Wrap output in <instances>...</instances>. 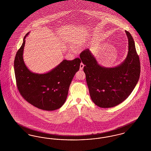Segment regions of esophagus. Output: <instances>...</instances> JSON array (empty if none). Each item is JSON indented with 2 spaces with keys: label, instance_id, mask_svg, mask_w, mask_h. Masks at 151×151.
I'll list each match as a JSON object with an SVG mask.
<instances>
[{
  "label": "esophagus",
  "instance_id": "1",
  "mask_svg": "<svg viewBox=\"0 0 151 151\" xmlns=\"http://www.w3.org/2000/svg\"><path fill=\"white\" fill-rule=\"evenodd\" d=\"M84 67V65L83 63H81L80 65V70H83V68Z\"/></svg>",
  "mask_w": 151,
  "mask_h": 151
}]
</instances>
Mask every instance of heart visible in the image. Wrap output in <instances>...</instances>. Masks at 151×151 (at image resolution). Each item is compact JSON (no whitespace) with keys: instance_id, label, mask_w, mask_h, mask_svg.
I'll return each instance as SVG.
<instances>
[{"instance_id":"obj_1","label":"heart","mask_w":151,"mask_h":151,"mask_svg":"<svg viewBox=\"0 0 151 151\" xmlns=\"http://www.w3.org/2000/svg\"><path fill=\"white\" fill-rule=\"evenodd\" d=\"M73 46L75 48H76V47H77V46H76V45L75 44H73Z\"/></svg>"}]
</instances>
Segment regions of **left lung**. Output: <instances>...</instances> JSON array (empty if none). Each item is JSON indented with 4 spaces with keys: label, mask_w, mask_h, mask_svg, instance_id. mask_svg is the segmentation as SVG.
<instances>
[{
    "label": "left lung",
    "mask_w": 151,
    "mask_h": 151,
    "mask_svg": "<svg viewBox=\"0 0 151 151\" xmlns=\"http://www.w3.org/2000/svg\"><path fill=\"white\" fill-rule=\"evenodd\" d=\"M129 51L121 65L107 68L99 65L89 49L80 55L92 100L102 108L114 107L125 100L139 81L140 64L134 39L129 32Z\"/></svg>",
    "instance_id": "left-lung-1"
}]
</instances>
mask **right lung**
Here are the masks:
<instances>
[{"label": "right lung", "mask_w": 151, "mask_h": 151, "mask_svg": "<svg viewBox=\"0 0 151 151\" xmlns=\"http://www.w3.org/2000/svg\"><path fill=\"white\" fill-rule=\"evenodd\" d=\"M28 35L29 33L24 37L14 58V74L18 90L25 100L36 108L47 111L57 110L65 104L72 79L79 70L81 60L65 59L45 73L31 72L23 59L25 39Z\"/></svg>", "instance_id": "right-lung-1"}]
</instances>
